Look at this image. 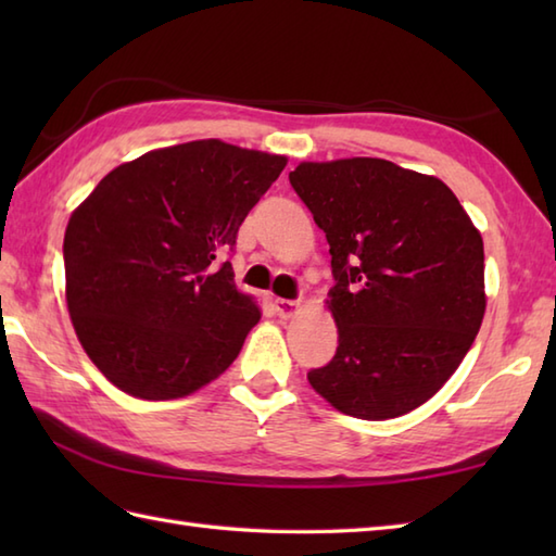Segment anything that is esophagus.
Returning a JSON list of instances; mask_svg holds the SVG:
<instances>
[{"label": "esophagus", "mask_w": 556, "mask_h": 556, "mask_svg": "<svg viewBox=\"0 0 556 556\" xmlns=\"http://www.w3.org/2000/svg\"><path fill=\"white\" fill-rule=\"evenodd\" d=\"M301 303L299 301H287V299H277L275 301V311L279 317H293L299 313Z\"/></svg>", "instance_id": "34e87169"}]
</instances>
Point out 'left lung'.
Here are the masks:
<instances>
[{"mask_svg":"<svg viewBox=\"0 0 556 556\" xmlns=\"http://www.w3.org/2000/svg\"><path fill=\"white\" fill-rule=\"evenodd\" d=\"M293 191L327 236L339 329L308 382L337 410L399 418L440 392L485 315V253L452 188L377 157L303 162Z\"/></svg>","mask_w":556,"mask_h":556,"instance_id":"8db88e82","label":"left lung"}]
</instances>
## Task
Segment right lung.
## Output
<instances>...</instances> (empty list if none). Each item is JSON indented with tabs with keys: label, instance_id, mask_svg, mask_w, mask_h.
Instances as JSON below:
<instances>
[{
	"label": "right lung",
	"instance_id": "add662e5",
	"mask_svg": "<svg viewBox=\"0 0 556 556\" xmlns=\"http://www.w3.org/2000/svg\"><path fill=\"white\" fill-rule=\"evenodd\" d=\"M285 167L281 155L193 140L116 167L71 215L68 315L114 387L179 399L239 356L260 308L236 289L227 253Z\"/></svg>",
	"mask_w": 556,
	"mask_h": 556
}]
</instances>
